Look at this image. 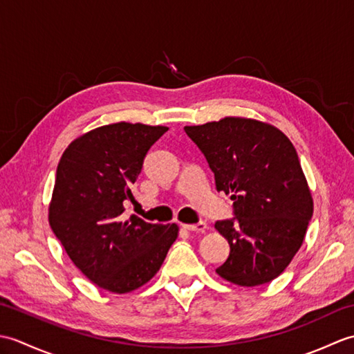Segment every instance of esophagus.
<instances>
[{"label": "esophagus", "instance_id": "34e87169", "mask_svg": "<svg viewBox=\"0 0 354 354\" xmlns=\"http://www.w3.org/2000/svg\"><path fill=\"white\" fill-rule=\"evenodd\" d=\"M183 228L187 231H196V232H202L207 230V223L205 222H198V223H193V225H185L183 223Z\"/></svg>", "mask_w": 354, "mask_h": 354}]
</instances>
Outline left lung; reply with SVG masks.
I'll list each match as a JSON object with an SVG mask.
<instances>
[{
	"mask_svg": "<svg viewBox=\"0 0 354 354\" xmlns=\"http://www.w3.org/2000/svg\"><path fill=\"white\" fill-rule=\"evenodd\" d=\"M184 131L207 158L217 192L231 194L234 217L214 223L230 243L216 272L246 288L272 281L299 250L313 214L295 147L277 127L251 118Z\"/></svg>",
	"mask_w": 354,
	"mask_h": 354,
	"instance_id": "left-lung-1",
	"label": "left lung"
}]
</instances>
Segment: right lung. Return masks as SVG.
Wrapping results in <instances>:
<instances>
[{"label":"right lung","mask_w":354,"mask_h":354,"mask_svg":"<svg viewBox=\"0 0 354 354\" xmlns=\"http://www.w3.org/2000/svg\"><path fill=\"white\" fill-rule=\"evenodd\" d=\"M167 131L124 122L102 126L74 140L59 161L50 227L82 274L104 290L126 293L146 284L178 237L176 223L123 217L145 156Z\"/></svg>","instance_id":"1"}]
</instances>
